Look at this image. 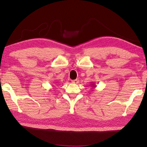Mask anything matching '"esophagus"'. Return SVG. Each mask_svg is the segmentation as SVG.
<instances>
[{
	"instance_id": "1",
	"label": "esophagus",
	"mask_w": 147,
	"mask_h": 147,
	"mask_svg": "<svg viewBox=\"0 0 147 147\" xmlns=\"http://www.w3.org/2000/svg\"><path fill=\"white\" fill-rule=\"evenodd\" d=\"M78 82H79V80H78V79H76V80H72V83H74V84H76V83H78Z\"/></svg>"
}]
</instances>
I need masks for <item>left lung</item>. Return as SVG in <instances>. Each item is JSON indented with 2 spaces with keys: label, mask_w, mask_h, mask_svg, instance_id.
Segmentation results:
<instances>
[{
  "label": "left lung",
  "mask_w": 147,
  "mask_h": 147,
  "mask_svg": "<svg viewBox=\"0 0 147 147\" xmlns=\"http://www.w3.org/2000/svg\"><path fill=\"white\" fill-rule=\"evenodd\" d=\"M91 85V86H92V87H93V88H96V85H95V83H92V84H90Z\"/></svg>",
  "instance_id": "8db88e82"
}]
</instances>
